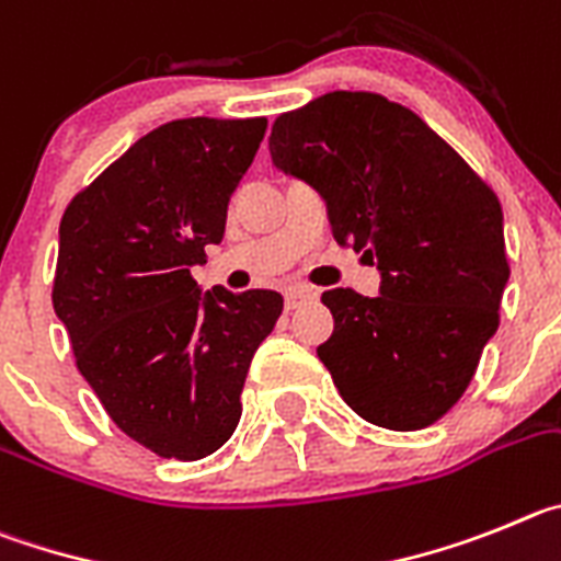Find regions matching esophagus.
Returning <instances> with one entry per match:
<instances>
[{"mask_svg": "<svg viewBox=\"0 0 561 561\" xmlns=\"http://www.w3.org/2000/svg\"><path fill=\"white\" fill-rule=\"evenodd\" d=\"M307 299H312L310 290H305V287H290V290L285 293V307L287 310H296V307Z\"/></svg>", "mask_w": 561, "mask_h": 561, "instance_id": "34e87169", "label": "esophagus"}]
</instances>
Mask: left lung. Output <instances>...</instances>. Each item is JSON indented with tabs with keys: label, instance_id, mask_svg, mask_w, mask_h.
<instances>
[{
	"label": "left lung",
	"instance_id": "8db88e82",
	"mask_svg": "<svg viewBox=\"0 0 561 561\" xmlns=\"http://www.w3.org/2000/svg\"><path fill=\"white\" fill-rule=\"evenodd\" d=\"M274 168L310 184L332 237L380 271V296H321L335 330L318 346L343 402L371 425L422 431L450 411L501 324L503 209L411 108L332 92L287 111Z\"/></svg>",
	"mask_w": 561,
	"mask_h": 561
}]
</instances>
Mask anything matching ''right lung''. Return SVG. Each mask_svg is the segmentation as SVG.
<instances>
[{
  "label": "right lung",
  "instance_id": "right-lung-1",
  "mask_svg": "<svg viewBox=\"0 0 561 561\" xmlns=\"http://www.w3.org/2000/svg\"><path fill=\"white\" fill-rule=\"evenodd\" d=\"M268 119L190 117L136 139L67 206L53 307L80 375L114 425L161 458L198 461L243 413L256 346L282 316L276 290H201Z\"/></svg>",
  "mask_w": 561,
  "mask_h": 561
}]
</instances>
